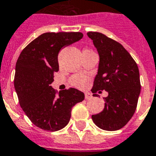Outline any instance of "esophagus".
<instances>
[{"label":"esophagus","mask_w":156,"mask_h":156,"mask_svg":"<svg viewBox=\"0 0 156 156\" xmlns=\"http://www.w3.org/2000/svg\"><path fill=\"white\" fill-rule=\"evenodd\" d=\"M93 96L90 93H85V99H91Z\"/></svg>","instance_id":"esophagus-1"}]
</instances>
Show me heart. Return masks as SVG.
Instances as JSON below:
<instances>
[{"label":"heart","mask_w":156,"mask_h":156,"mask_svg":"<svg viewBox=\"0 0 156 156\" xmlns=\"http://www.w3.org/2000/svg\"><path fill=\"white\" fill-rule=\"evenodd\" d=\"M70 82L73 86L82 88L87 83V77L84 76V75H75L70 79Z\"/></svg>","instance_id":"b5f03b06"}]
</instances>
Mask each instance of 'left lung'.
<instances>
[{
    "instance_id": "1",
    "label": "left lung",
    "mask_w": 156,
    "mask_h": 156,
    "mask_svg": "<svg viewBox=\"0 0 156 156\" xmlns=\"http://www.w3.org/2000/svg\"><path fill=\"white\" fill-rule=\"evenodd\" d=\"M99 54L98 74L92 89L93 96L106 90L103 111L93 115L98 127L107 131L121 129L134 114L141 91L139 70L129 53L122 44L100 32H89Z\"/></svg>"
}]
</instances>
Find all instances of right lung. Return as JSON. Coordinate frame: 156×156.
<instances>
[{
  "instance_id": "right-lung-1",
  "label": "right lung",
  "mask_w": 156,
  "mask_h": 156,
  "mask_svg": "<svg viewBox=\"0 0 156 156\" xmlns=\"http://www.w3.org/2000/svg\"><path fill=\"white\" fill-rule=\"evenodd\" d=\"M81 32H46L27 45L17 60L14 89L19 104L40 129L58 131L69 123L72 107L84 99L74 88L56 94L50 84L59 69L58 55L62 48L78 41Z\"/></svg>"
}]
</instances>
